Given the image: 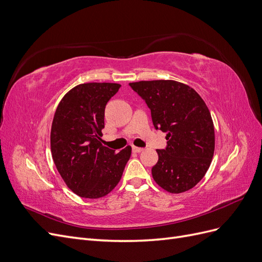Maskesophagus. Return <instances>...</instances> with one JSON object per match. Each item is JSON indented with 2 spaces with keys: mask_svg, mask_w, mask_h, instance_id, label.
<instances>
[{
  "mask_svg": "<svg viewBox=\"0 0 262 262\" xmlns=\"http://www.w3.org/2000/svg\"><path fill=\"white\" fill-rule=\"evenodd\" d=\"M132 150L134 153H141L142 150H143V148H141V147H137V146H132Z\"/></svg>",
  "mask_w": 262,
  "mask_h": 262,
  "instance_id": "1",
  "label": "esophagus"
}]
</instances>
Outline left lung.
<instances>
[{
	"label": "left lung",
	"mask_w": 262,
	"mask_h": 262,
	"mask_svg": "<svg viewBox=\"0 0 262 262\" xmlns=\"http://www.w3.org/2000/svg\"><path fill=\"white\" fill-rule=\"evenodd\" d=\"M145 101L156 130L167 133V145L156 149L152 168L156 184L171 193L193 188L209 169L214 153L211 114L193 89L176 81L129 84Z\"/></svg>",
	"instance_id": "left-lung-1"
}]
</instances>
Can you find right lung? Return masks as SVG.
I'll use <instances>...</instances> for the list:
<instances>
[{
    "mask_svg": "<svg viewBox=\"0 0 262 262\" xmlns=\"http://www.w3.org/2000/svg\"><path fill=\"white\" fill-rule=\"evenodd\" d=\"M121 85L86 83L66 94L51 126V153L67 186L82 198L105 196L120 181L131 146L117 153L101 144L107 102Z\"/></svg>",
    "mask_w": 262,
    "mask_h": 262,
    "instance_id": "obj_1",
    "label": "right lung"
}]
</instances>
